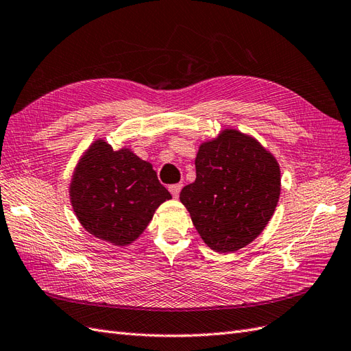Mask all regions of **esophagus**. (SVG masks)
Here are the masks:
<instances>
[{"label": "esophagus", "instance_id": "esophagus-1", "mask_svg": "<svg viewBox=\"0 0 351 351\" xmlns=\"http://www.w3.org/2000/svg\"><path fill=\"white\" fill-rule=\"evenodd\" d=\"M181 190H182V184H173V185L169 186V191L172 193V195L175 197V199H178L179 193H181Z\"/></svg>", "mask_w": 351, "mask_h": 351}]
</instances>
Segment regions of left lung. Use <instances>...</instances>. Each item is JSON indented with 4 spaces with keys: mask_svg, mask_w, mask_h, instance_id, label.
<instances>
[{
    "mask_svg": "<svg viewBox=\"0 0 351 351\" xmlns=\"http://www.w3.org/2000/svg\"><path fill=\"white\" fill-rule=\"evenodd\" d=\"M280 195V166L250 134L223 129L199 147L195 181L179 200L203 241L228 254L254 241L267 227Z\"/></svg>",
    "mask_w": 351,
    "mask_h": 351,
    "instance_id": "8db88e82",
    "label": "left lung"
}]
</instances>
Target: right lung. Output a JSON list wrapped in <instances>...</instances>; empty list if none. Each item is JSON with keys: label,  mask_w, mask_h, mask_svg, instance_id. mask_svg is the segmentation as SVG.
<instances>
[{"label": "right lung", "mask_w": 351, "mask_h": 351, "mask_svg": "<svg viewBox=\"0 0 351 351\" xmlns=\"http://www.w3.org/2000/svg\"><path fill=\"white\" fill-rule=\"evenodd\" d=\"M69 199L87 232L114 246H128L172 195L158 182L151 163L130 148L114 151L97 139L78 160Z\"/></svg>", "instance_id": "add662e5"}]
</instances>
